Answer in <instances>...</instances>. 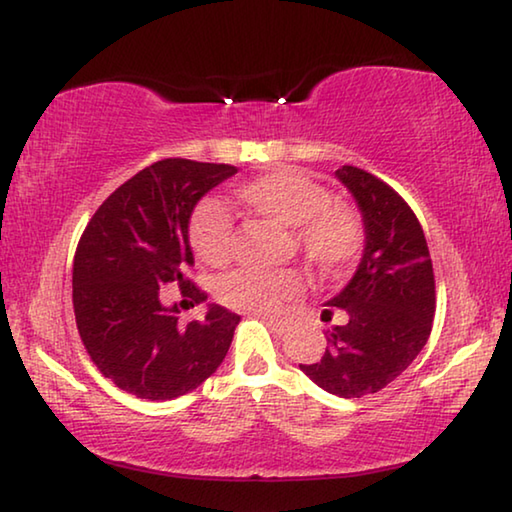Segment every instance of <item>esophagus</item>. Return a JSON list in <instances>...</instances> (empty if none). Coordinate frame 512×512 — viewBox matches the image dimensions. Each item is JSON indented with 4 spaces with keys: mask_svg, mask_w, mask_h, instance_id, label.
Returning a JSON list of instances; mask_svg holds the SVG:
<instances>
[{
    "mask_svg": "<svg viewBox=\"0 0 512 512\" xmlns=\"http://www.w3.org/2000/svg\"><path fill=\"white\" fill-rule=\"evenodd\" d=\"M262 318H264V323L266 325H271L275 332H287L289 329V320H284V318H277V316H268V314H262Z\"/></svg>",
    "mask_w": 512,
    "mask_h": 512,
    "instance_id": "1",
    "label": "esophagus"
}]
</instances>
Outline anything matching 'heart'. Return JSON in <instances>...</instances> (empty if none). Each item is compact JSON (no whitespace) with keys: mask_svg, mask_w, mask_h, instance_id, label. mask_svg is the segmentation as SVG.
<instances>
[{"mask_svg":"<svg viewBox=\"0 0 512 512\" xmlns=\"http://www.w3.org/2000/svg\"><path fill=\"white\" fill-rule=\"evenodd\" d=\"M237 198L266 221L291 228L300 253L320 273L341 275L361 257L366 235L359 212L348 203L332 201L327 189L305 173L287 167L262 173L239 187ZM189 241L205 264L228 262L232 223L221 203L207 201L198 207L189 223ZM300 289L302 277L293 268H241L221 282L219 298L232 309L264 314Z\"/></svg>","mask_w":512,"mask_h":512,"instance_id":"obj_1","label":"heart"}]
</instances>
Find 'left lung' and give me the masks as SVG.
<instances>
[{
    "mask_svg": "<svg viewBox=\"0 0 512 512\" xmlns=\"http://www.w3.org/2000/svg\"><path fill=\"white\" fill-rule=\"evenodd\" d=\"M334 176L357 201L366 246L352 280L327 300L348 318L329 332L320 361L300 363V370L323 391L350 400L391 384L427 345L436 282L422 225L404 198L350 164Z\"/></svg>",
    "mask_w": 512,
    "mask_h": 512,
    "instance_id": "8db88e82",
    "label": "left lung"
}]
</instances>
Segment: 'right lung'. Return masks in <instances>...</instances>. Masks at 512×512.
Returning <instances> with one entry per match:
<instances>
[{
	"label": "right lung",
	"mask_w": 512,
	"mask_h": 512,
	"mask_svg": "<svg viewBox=\"0 0 512 512\" xmlns=\"http://www.w3.org/2000/svg\"><path fill=\"white\" fill-rule=\"evenodd\" d=\"M235 173L230 164L153 162L117 187L85 228L72 273L76 327L94 366L121 391L173 400L201 386L228 354L237 314L207 305L203 320L183 325L160 289L178 284L192 305L207 300L187 277L189 219Z\"/></svg>",
	"instance_id": "right-lung-1"
}]
</instances>
